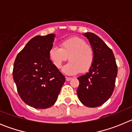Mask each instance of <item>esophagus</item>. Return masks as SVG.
Wrapping results in <instances>:
<instances>
[{"instance_id": "1", "label": "esophagus", "mask_w": 132, "mask_h": 132, "mask_svg": "<svg viewBox=\"0 0 132 132\" xmlns=\"http://www.w3.org/2000/svg\"><path fill=\"white\" fill-rule=\"evenodd\" d=\"M65 79H66V80H67V81H69V80H71L72 78L71 77H65Z\"/></svg>"}]
</instances>
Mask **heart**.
<instances>
[{
	"label": "heart",
	"instance_id": "1",
	"mask_svg": "<svg viewBox=\"0 0 132 132\" xmlns=\"http://www.w3.org/2000/svg\"><path fill=\"white\" fill-rule=\"evenodd\" d=\"M60 47H52L48 53L50 61L56 68H61L68 57L70 62L63 69L66 74L87 73L91 68L94 60V50L85 39L73 36L61 42Z\"/></svg>",
	"mask_w": 132,
	"mask_h": 132
}]
</instances>
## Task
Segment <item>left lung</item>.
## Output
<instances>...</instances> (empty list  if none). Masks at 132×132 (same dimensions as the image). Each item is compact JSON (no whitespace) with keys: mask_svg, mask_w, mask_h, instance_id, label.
Instances as JSON below:
<instances>
[{"mask_svg":"<svg viewBox=\"0 0 132 132\" xmlns=\"http://www.w3.org/2000/svg\"><path fill=\"white\" fill-rule=\"evenodd\" d=\"M94 50V60L88 73L78 77V97L84 105L94 108L112 96L115 87L118 67L113 52L102 39L90 32L85 33Z\"/></svg>","mask_w":132,"mask_h":132,"instance_id":"1","label":"left lung"}]
</instances>
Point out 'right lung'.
I'll use <instances>...</instances> for the list:
<instances>
[{
    "label": "right lung",
    "instance_id": "obj_1",
    "mask_svg": "<svg viewBox=\"0 0 132 132\" xmlns=\"http://www.w3.org/2000/svg\"><path fill=\"white\" fill-rule=\"evenodd\" d=\"M54 37L53 34L35 36L14 61L12 75L17 91L26 104L34 108L53 106L65 81V76L49 58Z\"/></svg>",
    "mask_w": 132,
    "mask_h": 132
}]
</instances>
